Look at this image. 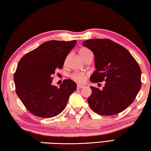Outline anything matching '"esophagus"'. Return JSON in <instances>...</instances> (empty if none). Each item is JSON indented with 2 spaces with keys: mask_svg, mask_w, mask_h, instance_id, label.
Masks as SVG:
<instances>
[{
  "mask_svg": "<svg viewBox=\"0 0 151 151\" xmlns=\"http://www.w3.org/2000/svg\"><path fill=\"white\" fill-rule=\"evenodd\" d=\"M84 88V86H81V85H78L77 86V89H82V88Z\"/></svg>",
  "mask_w": 151,
  "mask_h": 151,
  "instance_id": "34e87169",
  "label": "esophagus"
}]
</instances>
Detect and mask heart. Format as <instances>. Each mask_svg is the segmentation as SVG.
Returning a JSON list of instances; mask_svg holds the SVG:
<instances>
[{"label":"heart","mask_w":151,"mask_h":151,"mask_svg":"<svg viewBox=\"0 0 151 151\" xmlns=\"http://www.w3.org/2000/svg\"><path fill=\"white\" fill-rule=\"evenodd\" d=\"M80 55L81 57L83 58L84 60H86L88 57L93 55L91 52L87 47H81L79 51ZM70 78L73 80L74 81L78 83H83L85 82L87 79V76L86 73L82 72H74L70 74Z\"/></svg>","instance_id":"1"}]
</instances>
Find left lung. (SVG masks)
I'll return each mask as SVG.
<instances>
[{
    "mask_svg": "<svg viewBox=\"0 0 151 151\" xmlns=\"http://www.w3.org/2000/svg\"><path fill=\"white\" fill-rule=\"evenodd\" d=\"M83 45L95 55L96 71L91 76V81H105L103 90L90 87L89 107L105 116L123 111L134 101L141 88L138 63L125 47L109 39L88 40Z\"/></svg>",
    "mask_w": 151,
    "mask_h": 151,
    "instance_id": "left-lung-1",
    "label": "left lung"
}]
</instances>
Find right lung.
Wrapping results in <instances>:
<instances>
[{
    "instance_id": "add662e5",
    "label": "right lung",
    "mask_w": 151,
    "mask_h": 151,
    "mask_svg": "<svg viewBox=\"0 0 151 151\" xmlns=\"http://www.w3.org/2000/svg\"><path fill=\"white\" fill-rule=\"evenodd\" d=\"M76 40H50L27 53L18 62L14 74L18 97L32 114L42 118L55 117L65 107L77 88L71 80H64L60 88L52 86V76L62 69Z\"/></svg>"
}]
</instances>
